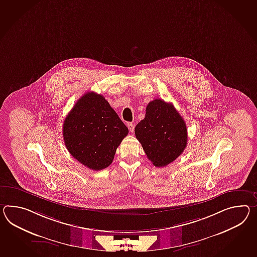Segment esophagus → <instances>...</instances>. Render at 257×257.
I'll return each instance as SVG.
<instances>
[{
    "mask_svg": "<svg viewBox=\"0 0 257 257\" xmlns=\"http://www.w3.org/2000/svg\"><path fill=\"white\" fill-rule=\"evenodd\" d=\"M127 127H128L129 131L131 132V133H133V132L135 131V124H134V123H132V122L127 123Z\"/></svg>",
    "mask_w": 257,
    "mask_h": 257,
    "instance_id": "34e87169",
    "label": "esophagus"
}]
</instances>
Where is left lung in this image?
Returning a JSON list of instances; mask_svg holds the SVG:
<instances>
[{
  "instance_id": "1",
  "label": "left lung",
  "mask_w": 257,
  "mask_h": 257,
  "mask_svg": "<svg viewBox=\"0 0 257 257\" xmlns=\"http://www.w3.org/2000/svg\"><path fill=\"white\" fill-rule=\"evenodd\" d=\"M148 159L156 167H164L181 155L188 144L187 125L171 103L151 101L144 119L135 129Z\"/></svg>"
}]
</instances>
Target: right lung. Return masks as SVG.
<instances>
[{
	"mask_svg": "<svg viewBox=\"0 0 257 257\" xmlns=\"http://www.w3.org/2000/svg\"><path fill=\"white\" fill-rule=\"evenodd\" d=\"M128 132L105 97L94 92L77 101L63 123L64 142L71 156L94 171L110 165Z\"/></svg>",
	"mask_w": 257,
	"mask_h": 257,
	"instance_id": "add662e5",
	"label": "right lung"
}]
</instances>
